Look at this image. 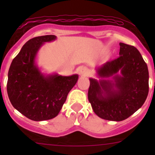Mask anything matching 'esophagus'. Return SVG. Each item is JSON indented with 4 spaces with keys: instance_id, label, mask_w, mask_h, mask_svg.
Masks as SVG:
<instances>
[{
    "instance_id": "esophagus-1",
    "label": "esophagus",
    "mask_w": 155,
    "mask_h": 155,
    "mask_svg": "<svg viewBox=\"0 0 155 155\" xmlns=\"http://www.w3.org/2000/svg\"><path fill=\"white\" fill-rule=\"evenodd\" d=\"M78 71H79V74L82 75V76H87V75L88 74V70H87V68H85V67H80V68H79V70H78Z\"/></svg>"
}]
</instances>
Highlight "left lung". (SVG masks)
Segmentation results:
<instances>
[{"label":"left lung","mask_w":155,"mask_h":155,"mask_svg":"<svg viewBox=\"0 0 155 155\" xmlns=\"http://www.w3.org/2000/svg\"><path fill=\"white\" fill-rule=\"evenodd\" d=\"M119 57L96 69L99 80L89 78L87 97L94 113L121 121L142 107L148 94V70L137 48L120 43Z\"/></svg>","instance_id":"left-lung-1"}]
</instances>
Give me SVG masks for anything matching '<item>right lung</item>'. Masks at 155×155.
Here are the masks:
<instances>
[{"label": "right lung", "mask_w": 155, "mask_h": 155, "mask_svg": "<svg viewBox=\"0 0 155 155\" xmlns=\"http://www.w3.org/2000/svg\"><path fill=\"white\" fill-rule=\"evenodd\" d=\"M56 39L54 35L31 39L12 60L9 69V99L16 110L33 121H45L57 116L79 79L78 74H46L37 65L36 60L40 48Z\"/></svg>", "instance_id": "right-lung-1"}]
</instances>
